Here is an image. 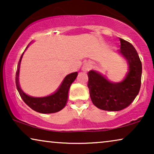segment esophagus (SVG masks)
<instances>
[{"instance_id":"esophagus-1","label":"esophagus","mask_w":154,"mask_h":154,"mask_svg":"<svg viewBox=\"0 0 154 154\" xmlns=\"http://www.w3.org/2000/svg\"><path fill=\"white\" fill-rule=\"evenodd\" d=\"M90 68H91V63L89 62H86L85 65H84V69L85 70H88V69H90Z\"/></svg>"}]
</instances>
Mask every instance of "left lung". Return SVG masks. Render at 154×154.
Returning a JSON list of instances; mask_svg holds the SVG:
<instances>
[{"label":"left lung","mask_w":154,"mask_h":154,"mask_svg":"<svg viewBox=\"0 0 154 154\" xmlns=\"http://www.w3.org/2000/svg\"><path fill=\"white\" fill-rule=\"evenodd\" d=\"M119 52L129 64L125 79L112 83L94 71L88 72V88L94 106L104 111H117L126 108L137 95L141 87L142 65L138 52L131 43L120 38Z\"/></svg>","instance_id":"obj_1"}]
</instances>
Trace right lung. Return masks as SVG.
Returning a JSON list of instances; mask_svg holds the SVG:
<instances>
[{"label": "right lung", "instance_id": "obj_1", "mask_svg": "<svg viewBox=\"0 0 154 154\" xmlns=\"http://www.w3.org/2000/svg\"><path fill=\"white\" fill-rule=\"evenodd\" d=\"M28 48L27 46L26 48ZM23 52L21 56L20 63H19L18 69L17 71V77H16V84L17 88L20 93L21 97L23 101L30 107L33 110L38 113H56L57 111L64 108L66 106L67 100H68V94L69 88L71 87V83L74 81L76 79L78 73L74 72L71 73L70 74L67 75L64 81H63L62 85H60L57 91L52 95L45 97H33L27 95L20 88L18 83L19 79V72H20V66L21 60H22Z\"/></svg>", "mask_w": 154, "mask_h": 154}]
</instances>
